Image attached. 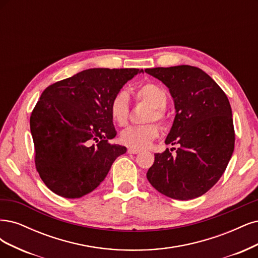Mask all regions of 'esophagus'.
<instances>
[{"label":"esophagus","mask_w":258,"mask_h":258,"mask_svg":"<svg viewBox=\"0 0 258 258\" xmlns=\"http://www.w3.org/2000/svg\"><path fill=\"white\" fill-rule=\"evenodd\" d=\"M127 152L130 154H137V153L140 152V150H139V149H135V148H128L127 149Z\"/></svg>","instance_id":"1"}]
</instances>
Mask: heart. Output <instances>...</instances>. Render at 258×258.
I'll return each instance as SVG.
<instances>
[{"instance_id": "heart-1", "label": "heart", "mask_w": 258, "mask_h": 258, "mask_svg": "<svg viewBox=\"0 0 258 258\" xmlns=\"http://www.w3.org/2000/svg\"><path fill=\"white\" fill-rule=\"evenodd\" d=\"M137 101L150 106L145 115V121H157L165 124L167 113L165 106L167 104L166 91L152 82L140 86L136 90ZM109 112L112 121L120 126L125 125L130 114V96L125 90H120L113 95L109 104ZM160 135V128L155 123H147L143 125H132L123 130L120 134V143L135 149H144L150 146L152 141Z\"/></svg>"}]
</instances>
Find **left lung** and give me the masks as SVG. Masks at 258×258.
<instances>
[{
	"instance_id": "obj_1",
	"label": "left lung",
	"mask_w": 258,
	"mask_h": 258,
	"mask_svg": "<svg viewBox=\"0 0 258 258\" xmlns=\"http://www.w3.org/2000/svg\"><path fill=\"white\" fill-rule=\"evenodd\" d=\"M169 89L176 117L166 145L147 172L163 195L188 201L207 193L225 171L235 148L231 107L224 91L203 70L189 65L145 70ZM174 149V148H173Z\"/></svg>"
}]
</instances>
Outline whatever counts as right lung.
Wrapping results in <instances>:
<instances>
[{
	"mask_svg": "<svg viewBox=\"0 0 258 258\" xmlns=\"http://www.w3.org/2000/svg\"><path fill=\"white\" fill-rule=\"evenodd\" d=\"M138 69H90L57 81L41 93L30 118L35 166L46 186L65 198L95 189L126 148L109 112L113 95Z\"/></svg>",
	"mask_w": 258,
	"mask_h": 258,
	"instance_id": "add662e5",
	"label": "right lung"
}]
</instances>
